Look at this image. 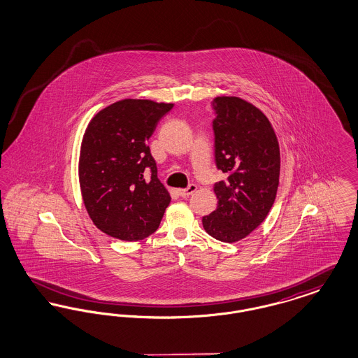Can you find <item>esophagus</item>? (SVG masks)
Masks as SVG:
<instances>
[{
  "label": "esophagus",
  "mask_w": 358,
  "mask_h": 358,
  "mask_svg": "<svg viewBox=\"0 0 358 358\" xmlns=\"http://www.w3.org/2000/svg\"><path fill=\"white\" fill-rule=\"evenodd\" d=\"M196 189H197V187H196L194 184H190V185L185 187V189H178V190H177V193H178L181 197H187V196H190L192 193H194V192H196Z\"/></svg>",
  "instance_id": "34e87169"
}]
</instances>
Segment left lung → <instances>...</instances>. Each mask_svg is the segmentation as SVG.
<instances>
[{"mask_svg":"<svg viewBox=\"0 0 358 358\" xmlns=\"http://www.w3.org/2000/svg\"><path fill=\"white\" fill-rule=\"evenodd\" d=\"M210 106L215 162L227 178L215 184L217 208L203 217V225L212 238L234 243L264 222L273 206L279 185V145L270 120L251 103L219 96Z\"/></svg>","mask_w":358,"mask_h":358,"instance_id":"obj_1","label":"left lung"}]
</instances>
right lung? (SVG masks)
Here are the masks:
<instances>
[{
    "instance_id": "add662e5",
    "label": "right lung",
    "mask_w": 358,
    "mask_h": 358,
    "mask_svg": "<svg viewBox=\"0 0 358 358\" xmlns=\"http://www.w3.org/2000/svg\"><path fill=\"white\" fill-rule=\"evenodd\" d=\"M173 106L124 99L103 108L85 130L79 161L83 200L91 220L113 238H148L171 203L148 141Z\"/></svg>"
}]
</instances>
